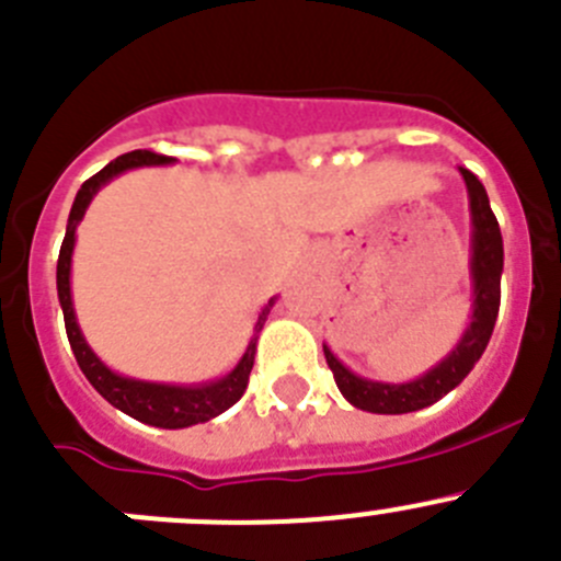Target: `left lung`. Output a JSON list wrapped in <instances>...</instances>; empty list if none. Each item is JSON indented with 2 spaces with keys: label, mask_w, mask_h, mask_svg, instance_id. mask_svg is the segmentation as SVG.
<instances>
[{
  "label": "left lung",
  "mask_w": 561,
  "mask_h": 561,
  "mask_svg": "<svg viewBox=\"0 0 561 561\" xmlns=\"http://www.w3.org/2000/svg\"><path fill=\"white\" fill-rule=\"evenodd\" d=\"M460 175L466 181L468 211H471V261H468V272H471V317L468 319L471 322L466 324L457 344L435 366L404 382L371 380V377L355 375L324 344V357H328V366L335 377V386L352 408L380 415L415 413V410L430 408V404L440 402L449 391H455L466 380L468 371L477 366L482 352L488 350L501 302L504 242H501L499 220L490 209L482 181L466 168H460Z\"/></svg>",
  "instance_id": "8db88e82"
}]
</instances>
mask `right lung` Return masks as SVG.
<instances>
[{"label": "right lung", "instance_id": "obj_1", "mask_svg": "<svg viewBox=\"0 0 561 561\" xmlns=\"http://www.w3.org/2000/svg\"><path fill=\"white\" fill-rule=\"evenodd\" d=\"M175 159L159 157L151 151H131L124 157L112 159L104 170L88 179L82 190L77 192L68 215L66 239H62L60 259H57V297H60L62 317H66V333L71 341L73 357H77L79 369L88 377L90 386L121 413L131 415V419L142 421L148 426H159V430H184L192 424H204V421L217 419L226 413L231 404L242 399L244 388H248L250 369L255 360V344L264 330L266 317H270L272 306L277 297H270L264 308H261L259 319L253 324V335L248 341V350L242 352L239 364L228 371L226 377L211 382H201V386H175V382H151V380H137V377L121 375V371L110 369L93 352V346L84 339L82 328L77 322V311H73V297H71V259H73V244H77V228L82 222L84 211H88L90 201L99 195L101 186L110 184L112 179L124 175L126 170L135 168H157V164H170Z\"/></svg>", "mask_w": 561, "mask_h": 561}]
</instances>
